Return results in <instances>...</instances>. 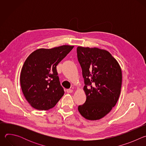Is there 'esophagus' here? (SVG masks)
I'll use <instances>...</instances> for the list:
<instances>
[{
	"label": "esophagus",
	"mask_w": 146,
	"mask_h": 146,
	"mask_svg": "<svg viewBox=\"0 0 146 146\" xmlns=\"http://www.w3.org/2000/svg\"><path fill=\"white\" fill-rule=\"evenodd\" d=\"M66 92L68 93V94L72 93V92H73V90H71V89H67V90H66Z\"/></svg>",
	"instance_id": "1"
}]
</instances>
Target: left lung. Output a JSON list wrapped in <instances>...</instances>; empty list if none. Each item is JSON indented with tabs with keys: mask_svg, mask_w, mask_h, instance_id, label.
<instances>
[{
	"mask_svg": "<svg viewBox=\"0 0 146 146\" xmlns=\"http://www.w3.org/2000/svg\"><path fill=\"white\" fill-rule=\"evenodd\" d=\"M77 55L87 96L86 102L78 106V111L87 119H99L108 114L118 101L122 84L121 68L106 50L78 47Z\"/></svg>",
	"mask_w": 146,
	"mask_h": 146,
	"instance_id": "obj_1",
	"label": "left lung"
}]
</instances>
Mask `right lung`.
<instances>
[{"label":"right lung","mask_w":146,"mask_h":146,"mask_svg":"<svg viewBox=\"0 0 146 146\" xmlns=\"http://www.w3.org/2000/svg\"><path fill=\"white\" fill-rule=\"evenodd\" d=\"M73 47L64 45L38 49L25 61L20 76L21 86L25 98L33 108L50 109L64 95L56 66Z\"/></svg>","instance_id":"obj_1"}]
</instances>
